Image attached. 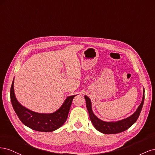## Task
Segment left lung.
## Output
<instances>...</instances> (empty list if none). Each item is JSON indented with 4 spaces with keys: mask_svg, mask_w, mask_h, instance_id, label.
Returning <instances> with one entry per match:
<instances>
[{
    "mask_svg": "<svg viewBox=\"0 0 155 155\" xmlns=\"http://www.w3.org/2000/svg\"><path fill=\"white\" fill-rule=\"evenodd\" d=\"M85 98L86 100V105L89 114V117H90V119L93 125L94 126V127L102 133L109 134H116L121 133L123 132V131L128 129L130 127L132 126L138 120L143 105L144 89L142 103L140 104V105L138 107L137 110H136L134 113L133 115L129 116V118H127L120 121H116V122H106V121H104L100 120L99 118H97V117L92 112L91 100L89 99L88 97H87V96H85Z\"/></svg>",
    "mask_w": 155,
    "mask_h": 155,
    "instance_id": "left-lung-1",
    "label": "left lung"
}]
</instances>
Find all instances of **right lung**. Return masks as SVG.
I'll return each instance as SVG.
<instances>
[{
  "label": "right lung",
  "mask_w": 155,
  "mask_h": 155,
  "mask_svg": "<svg viewBox=\"0 0 155 155\" xmlns=\"http://www.w3.org/2000/svg\"><path fill=\"white\" fill-rule=\"evenodd\" d=\"M68 97L64 104L54 113L40 114L30 110L17 100L13 90V81L10 88V98L13 109L23 124L30 129L41 132H51L61 127L66 121L73 98Z\"/></svg>",
  "instance_id": "1"
}]
</instances>
